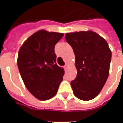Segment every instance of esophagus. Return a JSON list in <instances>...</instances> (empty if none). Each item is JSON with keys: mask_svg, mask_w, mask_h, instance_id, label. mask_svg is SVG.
Listing matches in <instances>:
<instances>
[{"mask_svg": "<svg viewBox=\"0 0 123 123\" xmlns=\"http://www.w3.org/2000/svg\"><path fill=\"white\" fill-rule=\"evenodd\" d=\"M64 68H65V69H67V68H68V64H65V65H64Z\"/></svg>", "mask_w": 123, "mask_h": 123, "instance_id": "34e87169", "label": "esophagus"}]
</instances>
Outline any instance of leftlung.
Listing matches in <instances>:
<instances>
[{
	"instance_id": "1",
	"label": "left lung",
	"mask_w": 123,
	"mask_h": 123,
	"mask_svg": "<svg viewBox=\"0 0 123 123\" xmlns=\"http://www.w3.org/2000/svg\"><path fill=\"white\" fill-rule=\"evenodd\" d=\"M73 49L77 74L70 82L75 97L90 100L99 94L109 74L111 51L103 38L91 31L67 33Z\"/></svg>"
}]
</instances>
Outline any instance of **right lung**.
<instances>
[{
  "instance_id": "1",
  "label": "right lung",
  "mask_w": 123,
  "mask_h": 123,
  "mask_svg": "<svg viewBox=\"0 0 123 123\" xmlns=\"http://www.w3.org/2000/svg\"><path fill=\"white\" fill-rule=\"evenodd\" d=\"M62 33L41 30L23 43L17 64L26 88L41 100H49L57 92L63 80L64 69L56 63L55 46Z\"/></svg>"
}]
</instances>
